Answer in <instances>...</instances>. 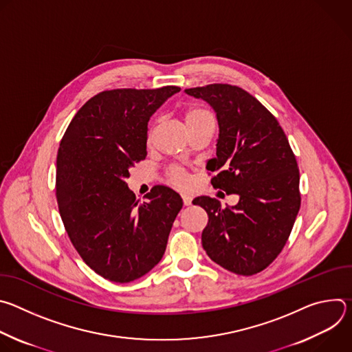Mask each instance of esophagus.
Listing matches in <instances>:
<instances>
[{"label": "esophagus", "instance_id": "1", "mask_svg": "<svg viewBox=\"0 0 352 352\" xmlns=\"http://www.w3.org/2000/svg\"><path fill=\"white\" fill-rule=\"evenodd\" d=\"M182 200H184V205L185 206H189L190 204H192V196H189V195H182Z\"/></svg>", "mask_w": 352, "mask_h": 352}]
</instances>
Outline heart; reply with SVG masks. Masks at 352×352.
Listing matches in <instances>:
<instances>
[{
  "mask_svg": "<svg viewBox=\"0 0 352 352\" xmlns=\"http://www.w3.org/2000/svg\"><path fill=\"white\" fill-rule=\"evenodd\" d=\"M184 120H185L186 128L192 129V128H195L197 125H202L205 122L213 121V117H212V114L208 110H205L202 107H190V109H188L185 111ZM152 135H153V129L148 132V139L152 138ZM170 179L177 186H184L186 184V175L184 174L182 170H179L177 167L170 171Z\"/></svg>",
  "mask_w": 352,
  "mask_h": 352,
  "instance_id": "heart-1",
  "label": "heart"
}]
</instances>
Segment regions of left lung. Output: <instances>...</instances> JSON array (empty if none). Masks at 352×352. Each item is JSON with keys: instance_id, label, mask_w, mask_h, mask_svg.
<instances>
[{"instance_id": "1", "label": "left lung", "mask_w": 352, "mask_h": 352, "mask_svg": "<svg viewBox=\"0 0 352 352\" xmlns=\"http://www.w3.org/2000/svg\"><path fill=\"white\" fill-rule=\"evenodd\" d=\"M185 93L205 100L216 113V157L208 166L219 173L212 185L239 197L226 209L214 197L193 199L209 216L204 249L235 274H256L281 252L299 212L295 156L277 120L243 89L214 83Z\"/></svg>"}]
</instances>
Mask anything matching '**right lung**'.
<instances>
[{
    "mask_svg": "<svg viewBox=\"0 0 352 352\" xmlns=\"http://www.w3.org/2000/svg\"><path fill=\"white\" fill-rule=\"evenodd\" d=\"M181 89H116L96 94L68 125L57 156V202L85 263L113 283H131L163 258L181 196L159 185L138 204L129 168L146 157L147 122Z\"/></svg>",
    "mask_w": 352,
    "mask_h": 352,
    "instance_id": "obj_1",
    "label": "right lung"
}]
</instances>
